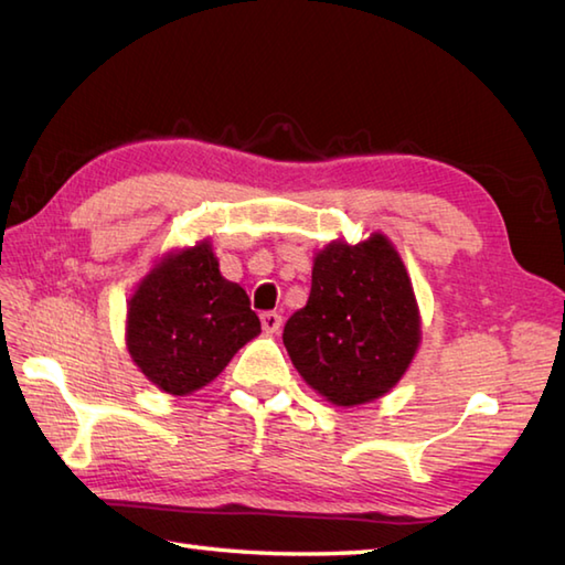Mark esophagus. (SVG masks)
<instances>
[{
    "label": "esophagus",
    "mask_w": 565,
    "mask_h": 565,
    "mask_svg": "<svg viewBox=\"0 0 565 565\" xmlns=\"http://www.w3.org/2000/svg\"><path fill=\"white\" fill-rule=\"evenodd\" d=\"M262 328L267 330V333H279V328H281V316L276 313V311L262 313Z\"/></svg>",
    "instance_id": "obj_1"
}]
</instances>
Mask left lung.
Returning a JSON list of instances; mask_svg holds the SVG:
<instances>
[{"label": "left lung", "instance_id": "left-lung-1", "mask_svg": "<svg viewBox=\"0 0 565 565\" xmlns=\"http://www.w3.org/2000/svg\"><path fill=\"white\" fill-rule=\"evenodd\" d=\"M422 342V316L399 252L382 232L358 245L333 239L316 254L311 296L284 326L306 384L335 406L392 392Z\"/></svg>", "mask_w": 565, "mask_h": 565}]
</instances>
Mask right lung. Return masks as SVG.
I'll return each mask as SVG.
<instances>
[{"instance_id":"obj_1","label":"right lung","mask_w":565,"mask_h":565,"mask_svg":"<svg viewBox=\"0 0 565 565\" xmlns=\"http://www.w3.org/2000/svg\"><path fill=\"white\" fill-rule=\"evenodd\" d=\"M259 333L245 289L220 274L210 239L163 254L127 303L129 355L173 396L203 390Z\"/></svg>"}]
</instances>
